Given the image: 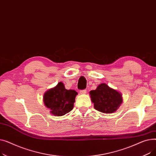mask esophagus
Here are the masks:
<instances>
[{
    "instance_id": "34e87169",
    "label": "esophagus",
    "mask_w": 156,
    "mask_h": 156,
    "mask_svg": "<svg viewBox=\"0 0 156 156\" xmlns=\"http://www.w3.org/2000/svg\"><path fill=\"white\" fill-rule=\"evenodd\" d=\"M87 93V90H80V94H81V95H84Z\"/></svg>"
}]
</instances>
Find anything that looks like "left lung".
Returning <instances> with one entry per match:
<instances>
[{
  "label": "left lung",
  "instance_id": "left-lung-1",
  "mask_svg": "<svg viewBox=\"0 0 156 156\" xmlns=\"http://www.w3.org/2000/svg\"><path fill=\"white\" fill-rule=\"evenodd\" d=\"M90 96L95 109L105 114L116 111L122 102L121 93L105 83L98 85L95 90L90 92Z\"/></svg>",
  "mask_w": 156,
  "mask_h": 156
}]
</instances>
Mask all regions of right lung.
<instances>
[{
    "instance_id": "1",
    "label": "right lung",
    "mask_w": 156,
    "mask_h": 156,
    "mask_svg": "<svg viewBox=\"0 0 156 156\" xmlns=\"http://www.w3.org/2000/svg\"><path fill=\"white\" fill-rule=\"evenodd\" d=\"M77 94L74 90L66 89L64 83L59 82L45 92L43 101L52 115L62 116L73 109Z\"/></svg>"
}]
</instances>
